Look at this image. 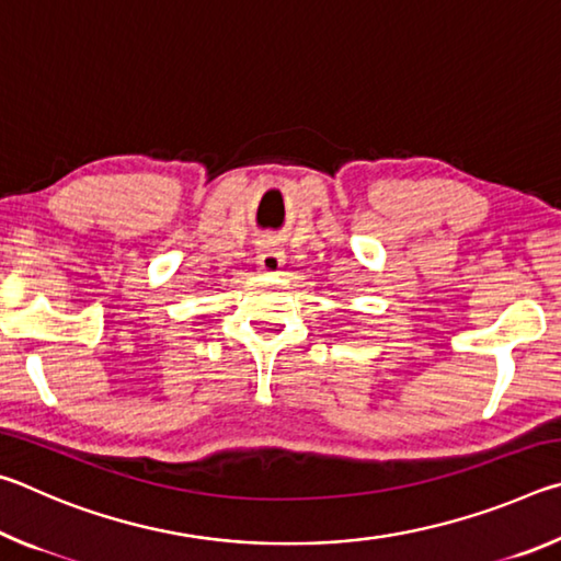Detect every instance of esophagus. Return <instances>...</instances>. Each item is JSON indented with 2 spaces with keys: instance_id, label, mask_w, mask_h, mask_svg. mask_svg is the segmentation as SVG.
I'll return each instance as SVG.
<instances>
[{
  "instance_id": "1",
  "label": "esophagus",
  "mask_w": 561,
  "mask_h": 561,
  "mask_svg": "<svg viewBox=\"0 0 561 561\" xmlns=\"http://www.w3.org/2000/svg\"><path fill=\"white\" fill-rule=\"evenodd\" d=\"M257 264H260V270L267 272V274L279 272L282 264H284L282 247L274 240H262L260 250H257Z\"/></svg>"
}]
</instances>
